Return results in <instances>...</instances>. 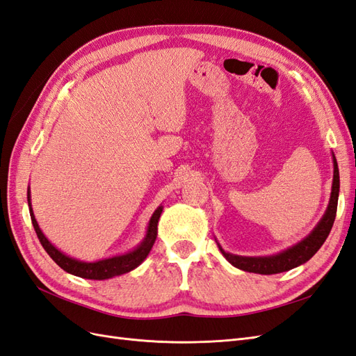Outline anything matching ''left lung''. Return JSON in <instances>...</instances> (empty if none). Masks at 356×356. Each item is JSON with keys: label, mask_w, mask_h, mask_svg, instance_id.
Wrapping results in <instances>:
<instances>
[{"label": "left lung", "mask_w": 356, "mask_h": 356, "mask_svg": "<svg viewBox=\"0 0 356 356\" xmlns=\"http://www.w3.org/2000/svg\"><path fill=\"white\" fill-rule=\"evenodd\" d=\"M332 163H334V177H332V187H331V197L328 208L324 213V217L321 218L316 227L312 230V233L297 245L288 248V250L268 255V257H242L234 255L230 252H225L221 245H218L220 251L225 257V260L232 263L234 267L241 268L245 272L260 273V275H275L282 273L286 270H291L300 264H305L314 257L322 243L325 242L328 234L331 232V227L336 220L337 212V202H339V190H340V177H339V166L337 160L332 154Z\"/></svg>", "instance_id": "left-lung-1"}]
</instances>
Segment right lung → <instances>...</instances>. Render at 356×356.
I'll list each match as a JSON object with an SVG mask.
<instances>
[{
	"instance_id": "right-lung-1",
	"label": "right lung",
	"mask_w": 356,
	"mask_h": 356,
	"mask_svg": "<svg viewBox=\"0 0 356 356\" xmlns=\"http://www.w3.org/2000/svg\"><path fill=\"white\" fill-rule=\"evenodd\" d=\"M28 204H29V213H31V221L32 225H34V230L38 236V239L44 248L46 252L51 257V260L55 261L63 270L74 275V276H80L84 279H95V281H102V279H110L118 275H123L134 270L139 264H141L147 255L152 251V248L154 245V241L157 238V224L160 213L163 211V207H159L154 213L152 215L148 222V229L144 241L139 243L134 251L123 254V255H115L111 258H105V260H99L95 263H84L80 260H75V258H71L60 252L58 248L53 246L49 239L44 236V233L41 232L38 227V222L35 220V215L32 212L31 208V199H29V191H28Z\"/></svg>"
}]
</instances>
